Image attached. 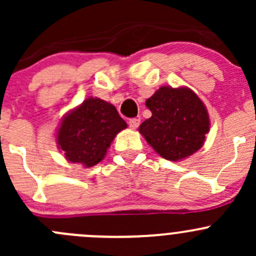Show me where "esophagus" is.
Masks as SVG:
<instances>
[{
    "instance_id": "34e87169",
    "label": "esophagus",
    "mask_w": 256,
    "mask_h": 256,
    "mask_svg": "<svg viewBox=\"0 0 256 256\" xmlns=\"http://www.w3.org/2000/svg\"><path fill=\"white\" fill-rule=\"evenodd\" d=\"M141 122V118H134L128 120V125H130L131 128H138V125Z\"/></svg>"
}]
</instances>
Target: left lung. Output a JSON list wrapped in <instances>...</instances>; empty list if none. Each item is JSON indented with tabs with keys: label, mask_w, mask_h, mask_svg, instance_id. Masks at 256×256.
<instances>
[{
	"label": "left lung",
	"mask_w": 256,
	"mask_h": 256,
	"mask_svg": "<svg viewBox=\"0 0 256 256\" xmlns=\"http://www.w3.org/2000/svg\"><path fill=\"white\" fill-rule=\"evenodd\" d=\"M152 116L138 128L152 148L170 161H180L203 146L209 116L202 100L188 88L162 86L146 100Z\"/></svg>",
	"instance_id": "left-lung-1"
}]
</instances>
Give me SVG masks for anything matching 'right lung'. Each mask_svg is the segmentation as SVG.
<instances>
[{
  "mask_svg": "<svg viewBox=\"0 0 256 256\" xmlns=\"http://www.w3.org/2000/svg\"><path fill=\"white\" fill-rule=\"evenodd\" d=\"M126 128L128 124L114 105L88 98L62 120L56 144L69 162L92 167L104 158L115 136Z\"/></svg>",
  "mask_w": 256,
  "mask_h": 256,
  "instance_id": "1",
  "label": "right lung"
}]
</instances>
